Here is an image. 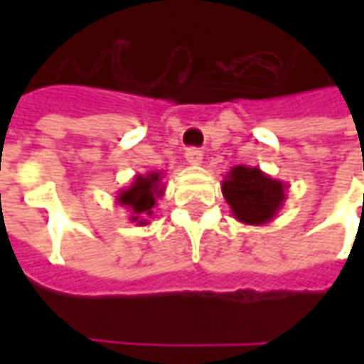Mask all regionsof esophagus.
<instances>
[{"instance_id": "34e87169", "label": "esophagus", "mask_w": 364, "mask_h": 364, "mask_svg": "<svg viewBox=\"0 0 364 364\" xmlns=\"http://www.w3.org/2000/svg\"><path fill=\"white\" fill-rule=\"evenodd\" d=\"M186 160L192 164V166H200L203 164V151L198 147H188L186 149Z\"/></svg>"}]
</instances>
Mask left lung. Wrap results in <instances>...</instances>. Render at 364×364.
<instances>
[{"label": "left lung", "mask_w": 364, "mask_h": 364, "mask_svg": "<svg viewBox=\"0 0 364 364\" xmlns=\"http://www.w3.org/2000/svg\"><path fill=\"white\" fill-rule=\"evenodd\" d=\"M220 188L239 223L267 225L286 203L287 184L253 166H235L227 172Z\"/></svg>", "instance_id": "left-lung-1"}]
</instances>
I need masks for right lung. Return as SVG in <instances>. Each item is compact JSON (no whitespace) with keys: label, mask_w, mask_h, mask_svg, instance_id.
<instances>
[{"label":"right lung","mask_w":364,"mask_h":364,"mask_svg":"<svg viewBox=\"0 0 364 364\" xmlns=\"http://www.w3.org/2000/svg\"><path fill=\"white\" fill-rule=\"evenodd\" d=\"M164 174L161 172H147L137 174L133 182L117 192L115 200L129 213V220L137 223L139 227L149 225L147 218L154 217V208L158 204V198L164 196Z\"/></svg>","instance_id":"add662e5"}]
</instances>
